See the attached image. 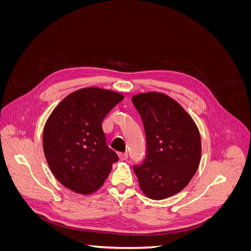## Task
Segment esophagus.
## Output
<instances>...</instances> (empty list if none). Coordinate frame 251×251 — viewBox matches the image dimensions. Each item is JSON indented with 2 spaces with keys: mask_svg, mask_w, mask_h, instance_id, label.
Here are the masks:
<instances>
[{
  "mask_svg": "<svg viewBox=\"0 0 251 251\" xmlns=\"http://www.w3.org/2000/svg\"><path fill=\"white\" fill-rule=\"evenodd\" d=\"M118 156H119V159H120V160H126V159H127V154L126 153H119L118 154Z\"/></svg>",
  "mask_w": 251,
  "mask_h": 251,
  "instance_id": "34e87169",
  "label": "esophagus"
}]
</instances>
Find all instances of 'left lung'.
<instances>
[{"label":"left lung","mask_w":251,"mask_h":251,"mask_svg":"<svg viewBox=\"0 0 251 251\" xmlns=\"http://www.w3.org/2000/svg\"><path fill=\"white\" fill-rule=\"evenodd\" d=\"M147 136V156L134 172L143 194L162 200L181 192L199 168L201 138L189 114L159 92L134 95Z\"/></svg>","instance_id":"1"}]
</instances>
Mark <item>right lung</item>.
I'll use <instances>...</instances> for the list:
<instances>
[{
    "mask_svg": "<svg viewBox=\"0 0 251 251\" xmlns=\"http://www.w3.org/2000/svg\"><path fill=\"white\" fill-rule=\"evenodd\" d=\"M124 95L96 87L65 97L44 127L43 148L49 168L67 188L93 194L107 179L117 154L102 131V120Z\"/></svg>",
    "mask_w": 251,
    "mask_h": 251,
    "instance_id": "right-lung-1",
    "label": "right lung"
}]
</instances>
